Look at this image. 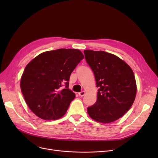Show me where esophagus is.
Returning <instances> with one entry per match:
<instances>
[{"label": "esophagus", "mask_w": 158, "mask_h": 158, "mask_svg": "<svg viewBox=\"0 0 158 158\" xmlns=\"http://www.w3.org/2000/svg\"><path fill=\"white\" fill-rule=\"evenodd\" d=\"M85 95V92H84V91H82V92H81L80 93H79V95L80 97H83Z\"/></svg>", "instance_id": "1"}]
</instances>
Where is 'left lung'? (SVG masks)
I'll use <instances>...</instances> for the list:
<instances>
[{
	"instance_id": "8db88e82",
	"label": "left lung",
	"mask_w": 158,
	"mask_h": 158,
	"mask_svg": "<svg viewBox=\"0 0 158 158\" xmlns=\"http://www.w3.org/2000/svg\"><path fill=\"white\" fill-rule=\"evenodd\" d=\"M85 59L96 81V102L88 107L94 120L110 123L127 113L133 104L136 84L133 71L117 56L104 51H84Z\"/></svg>"
}]
</instances>
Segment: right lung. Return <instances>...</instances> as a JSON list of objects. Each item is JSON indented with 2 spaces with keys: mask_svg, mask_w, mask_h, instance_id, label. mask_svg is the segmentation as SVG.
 <instances>
[{
  "mask_svg": "<svg viewBox=\"0 0 158 158\" xmlns=\"http://www.w3.org/2000/svg\"><path fill=\"white\" fill-rule=\"evenodd\" d=\"M83 58L79 50L61 48L39 54L26 66L20 88L37 117L52 120L66 113L76 97L69 89L70 75Z\"/></svg>",
  "mask_w": 158,
  "mask_h": 158,
  "instance_id": "add662e5",
  "label": "right lung"
}]
</instances>
